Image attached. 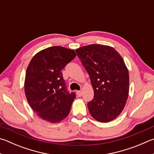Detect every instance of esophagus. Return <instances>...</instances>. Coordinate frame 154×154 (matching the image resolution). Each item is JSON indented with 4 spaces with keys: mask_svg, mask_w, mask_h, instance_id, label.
Instances as JSON below:
<instances>
[{
    "mask_svg": "<svg viewBox=\"0 0 154 154\" xmlns=\"http://www.w3.org/2000/svg\"><path fill=\"white\" fill-rule=\"evenodd\" d=\"M77 94L79 97H81L82 96V91H77Z\"/></svg>",
    "mask_w": 154,
    "mask_h": 154,
    "instance_id": "34e87169",
    "label": "esophagus"
}]
</instances>
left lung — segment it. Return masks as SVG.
<instances>
[{
	"label": "left lung",
	"instance_id": "8db88e82",
	"mask_svg": "<svg viewBox=\"0 0 154 154\" xmlns=\"http://www.w3.org/2000/svg\"><path fill=\"white\" fill-rule=\"evenodd\" d=\"M76 52L94 89V99L88 103L89 113L97 121H112L123 110L129 92L123 58L113 47L102 44H89Z\"/></svg>",
	"mask_w": 154,
	"mask_h": 154
}]
</instances>
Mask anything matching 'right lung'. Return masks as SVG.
Segmentation results:
<instances>
[{
  "mask_svg": "<svg viewBox=\"0 0 154 154\" xmlns=\"http://www.w3.org/2000/svg\"><path fill=\"white\" fill-rule=\"evenodd\" d=\"M75 57L74 50L52 46L35 54L27 66L25 94L31 108L44 121L56 123L69 115L76 95L69 93L61 70Z\"/></svg>",
  "mask_w": 154,
  "mask_h": 154,
  "instance_id": "add662e5",
  "label": "right lung"
}]
</instances>
